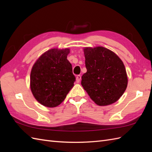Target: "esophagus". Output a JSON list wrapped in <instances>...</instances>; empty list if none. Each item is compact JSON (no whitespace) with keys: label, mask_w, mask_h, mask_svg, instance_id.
Instances as JSON below:
<instances>
[{"label":"esophagus","mask_w":152,"mask_h":152,"mask_svg":"<svg viewBox=\"0 0 152 152\" xmlns=\"http://www.w3.org/2000/svg\"><path fill=\"white\" fill-rule=\"evenodd\" d=\"M80 80H81V76L79 75H77V76L76 77V82H77V83H79Z\"/></svg>","instance_id":"obj_1"}]
</instances>
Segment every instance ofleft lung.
I'll return each mask as SVG.
<instances>
[{
  "label": "left lung",
  "mask_w": 152,
  "mask_h": 152,
  "mask_svg": "<svg viewBox=\"0 0 152 152\" xmlns=\"http://www.w3.org/2000/svg\"><path fill=\"white\" fill-rule=\"evenodd\" d=\"M87 72L81 84L91 99L99 106L111 104L120 98L127 86V75L122 61L104 47L84 48Z\"/></svg>",
  "instance_id": "1"
}]
</instances>
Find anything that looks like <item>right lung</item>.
Masks as SVG:
<instances>
[{"mask_svg":"<svg viewBox=\"0 0 152 152\" xmlns=\"http://www.w3.org/2000/svg\"><path fill=\"white\" fill-rule=\"evenodd\" d=\"M70 49L54 48L37 59L30 73V89L34 98L44 107H56L65 99L75 77L67 59Z\"/></svg>","mask_w":152,"mask_h":152,"instance_id":"right-lung-1","label":"right lung"}]
</instances>
